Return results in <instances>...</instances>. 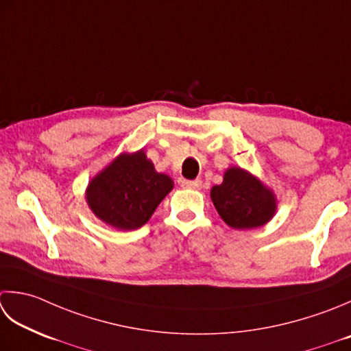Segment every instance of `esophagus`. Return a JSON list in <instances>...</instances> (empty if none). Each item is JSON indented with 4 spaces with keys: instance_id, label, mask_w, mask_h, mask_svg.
<instances>
[{
    "instance_id": "esophagus-1",
    "label": "esophagus",
    "mask_w": 351,
    "mask_h": 351,
    "mask_svg": "<svg viewBox=\"0 0 351 351\" xmlns=\"http://www.w3.org/2000/svg\"><path fill=\"white\" fill-rule=\"evenodd\" d=\"M181 185L184 189H195L199 190L202 187V181L201 180H182Z\"/></svg>"
}]
</instances>
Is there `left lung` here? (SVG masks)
<instances>
[{"instance_id":"1","label":"left lung","mask_w":351,"mask_h":351,"mask_svg":"<svg viewBox=\"0 0 351 351\" xmlns=\"http://www.w3.org/2000/svg\"><path fill=\"white\" fill-rule=\"evenodd\" d=\"M211 201L223 222L236 230L265 225L277 208L272 191L239 167L226 170L223 182L211 189Z\"/></svg>"}]
</instances>
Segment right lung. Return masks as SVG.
<instances>
[{
	"label": "right lung",
	"instance_id": "1",
	"mask_svg": "<svg viewBox=\"0 0 351 351\" xmlns=\"http://www.w3.org/2000/svg\"><path fill=\"white\" fill-rule=\"evenodd\" d=\"M173 189L167 175L155 171L143 150L123 154L89 182L86 199L94 215L119 230H136Z\"/></svg>",
	"mask_w": 351,
	"mask_h": 351
}]
</instances>
